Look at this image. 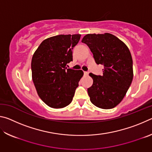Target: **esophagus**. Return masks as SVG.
<instances>
[{"label":"esophagus","mask_w":152,"mask_h":152,"mask_svg":"<svg viewBox=\"0 0 152 152\" xmlns=\"http://www.w3.org/2000/svg\"><path fill=\"white\" fill-rule=\"evenodd\" d=\"M88 74H89L88 72H84V76H88Z\"/></svg>","instance_id":"obj_1"}]
</instances>
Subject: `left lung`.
<instances>
[{"label": "left lung", "mask_w": 152, "mask_h": 152, "mask_svg": "<svg viewBox=\"0 0 152 152\" xmlns=\"http://www.w3.org/2000/svg\"><path fill=\"white\" fill-rule=\"evenodd\" d=\"M82 42L88 46L97 64L104 66L102 75L89 74L93 84L88 88L91 102L104 109L116 107L133 80V60L127 46L110 33L88 34Z\"/></svg>", "instance_id": "left-lung-1"}]
</instances>
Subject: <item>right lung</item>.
<instances>
[{"instance_id": "right-lung-1", "label": "right lung", "mask_w": 152, "mask_h": 152, "mask_svg": "<svg viewBox=\"0 0 152 152\" xmlns=\"http://www.w3.org/2000/svg\"><path fill=\"white\" fill-rule=\"evenodd\" d=\"M80 34L59 35L43 41L31 60L32 79L40 99L49 107L63 108L72 101L82 70L67 68Z\"/></svg>"}]
</instances>
